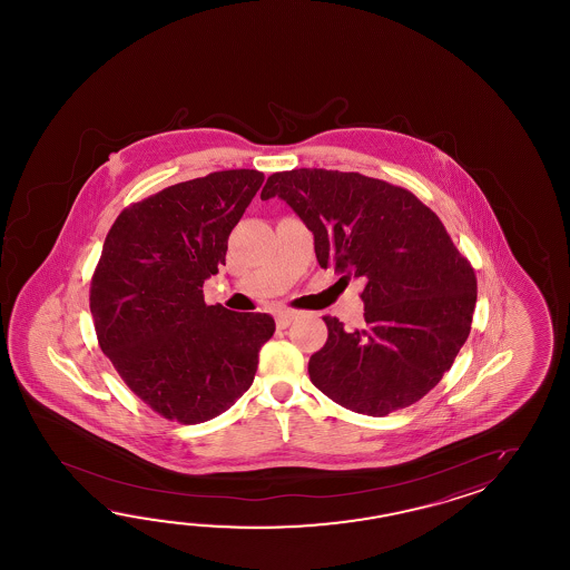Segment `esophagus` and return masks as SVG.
Wrapping results in <instances>:
<instances>
[{"mask_svg": "<svg viewBox=\"0 0 570 570\" xmlns=\"http://www.w3.org/2000/svg\"><path fill=\"white\" fill-rule=\"evenodd\" d=\"M293 320H295L293 312H279L277 317H275V322H277L279 327H289L293 324Z\"/></svg>", "mask_w": 570, "mask_h": 570, "instance_id": "34e87169", "label": "esophagus"}]
</instances>
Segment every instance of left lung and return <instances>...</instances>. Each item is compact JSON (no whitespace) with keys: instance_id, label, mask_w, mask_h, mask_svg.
I'll return each mask as SVG.
<instances>
[{"instance_id":"8db88e82","label":"left lung","mask_w":570,"mask_h":570,"mask_svg":"<svg viewBox=\"0 0 570 570\" xmlns=\"http://www.w3.org/2000/svg\"><path fill=\"white\" fill-rule=\"evenodd\" d=\"M275 195L314 232L320 267L364 283L363 326L324 315L312 383L373 417L422 400L469 338L476 303L474 268L444 224L412 191L361 173H273L261 199Z\"/></svg>"}]
</instances>
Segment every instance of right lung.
<instances>
[{
	"label": "right lung",
	"instance_id": "add662e5",
	"mask_svg": "<svg viewBox=\"0 0 570 570\" xmlns=\"http://www.w3.org/2000/svg\"><path fill=\"white\" fill-rule=\"evenodd\" d=\"M263 181L230 169L170 185L121 209L106 236L89 289L97 342L134 395L173 422L202 424L243 397L275 332L271 315L207 305L202 289Z\"/></svg>",
	"mask_w": 570,
	"mask_h": 570
}]
</instances>
